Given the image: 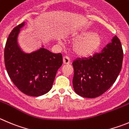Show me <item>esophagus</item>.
Returning a JSON list of instances; mask_svg holds the SVG:
<instances>
[{"instance_id": "1", "label": "esophagus", "mask_w": 129, "mask_h": 129, "mask_svg": "<svg viewBox=\"0 0 129 129\" xmlns=\"http://www.w3.org/2000/svg\"><path fill=\"white\" fill-rule=\"evenodd\" d=\"M63 63H64V64H69V63H71L70 58H69L67 56H63Z\"/></svg>"}]
</instances>
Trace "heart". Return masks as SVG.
<instances>
[{"instance_id": "obj_1", "label": "heart", "mask_w": 129, "mask_h": 129, "mask_svg": "<svg viewBox=\"0 0 129 129\" xmlns=\"http://www.w3.org/2000/svg\"><path fill=\"white\" fill-rule=\"evenodd\" d=\"M73 39L76 41L73 46L74 54L79 56H86L92 55L101 45V36L97 33H93L90 30H84L76 34Z\"/></svg>"}]
</instances>
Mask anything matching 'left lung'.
Here are the masks:
<instances>
[{
    "mask_svg": "<svg viewBox=\"0 0 129 129\" xmlns=\"http://www.w3.org/2000/svg\"><path fill=\"white\" fill-rule=\"evenodd\" d=\"M123 58L121 42L115 36L101 52L89 58H77L73 62L74 92L86 98H95L103 94L118 76Z\"/></svg>",
    "mask_w": 129,
    "mask_h": 129,
    "instance_id": "left-lung-1",
    "label": "left lung"
}]
</instances>
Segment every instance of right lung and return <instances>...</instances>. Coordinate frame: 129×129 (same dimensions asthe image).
I'll use <instances>...</instances> for the list:
<instances>
[{
	"label": "right lung",
	"mask_w": 129,
	"mask_h": 129,
	"mask_svg": "<svg viewBox=\"0 0 129 129\" xmlns=\"http://www.w3.org/2000/svg\"><path fill=\"white\" fill-rule=\"evenodd\" d=\"M23 22L13 28L4 49V62L9 78L25 94L41 96L51 89L58 69L63 63L61 53H53L42 46L30 53L21 50L17 39Z\"/></svg>",
	"instance_id": "1"
}]
</instances>
